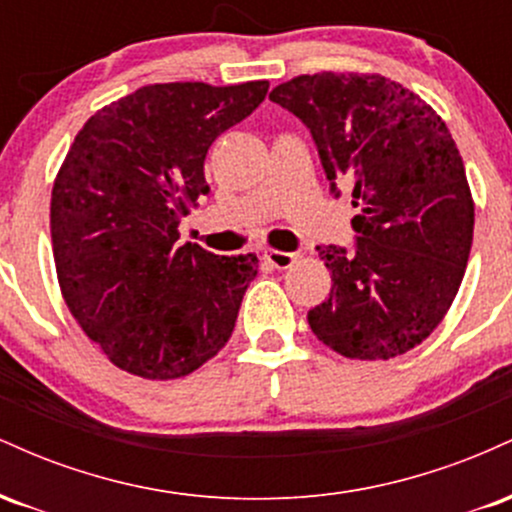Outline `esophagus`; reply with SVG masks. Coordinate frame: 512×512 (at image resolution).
Listing matches in <instances>:
<instances>
[{"label": "esophagus", "mask_w": 512, "mask_h": 512, "mask_svg": "<svg viewBox=\"0 0 512 512\" xmlns=\"http://www.w3.org/2000/svg\"><path fill=\"white\" fill-rule=\"evenodd\" d=\"M264 260L272 264L274 269H289L293 262L298 260L296 252H284V250H267L264 252Z\"/></svg>", "instance_id": "34e87169"}]
</instances>
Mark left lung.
I'll return each instance as SVG.
<instances>
[{"instance_id": "obj_1", "label": "left lung", "mask_w": 512, "mask_h": 512, "mask_svg": "<svg viewBox=\"0 0 512 512\" xmlns=\"http://www.w3.org/2000/svg\"><path fill=\"white\" fill-rule=\"evenodd\" d=\"M313 134L332 192L354 185V250L320 245L330 298L310 330L346 358L419 346L455 301L472 250L474 202L448 125L380 74H303L269 93Z\"/></svg>"}]
</instances>
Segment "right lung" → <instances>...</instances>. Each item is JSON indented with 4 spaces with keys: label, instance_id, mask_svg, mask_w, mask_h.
I'll return each instance as SVG.
<instances>
[{
    "label": "right lung",
    "instance_id": "obj_1",
    "mask_svg": "<svg viewBox=\"0 0 512 512\" xmlns=\"http://www.w3.org/2000/svg\"><path fill=\"white\" fill-rule=\"evenodd\" d=\"M267 88L142 86L88 117L69 146L50 202L57 279L74 320L117 368L175 380L231 337L260 260L180 245L178 226L209 192V146Z\"/></svg>",
    "mask_w": 512,
    "mask_h": 512
}]
</instances>
